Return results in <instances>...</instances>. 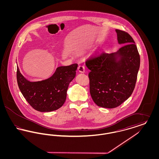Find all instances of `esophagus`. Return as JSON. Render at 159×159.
Wrapping results in <instances>:
<instances>
[{
  "label": "esophagus",
  "mask_w": 159,
  "mask_h": 159,
  "mask_svg": "<svg viewBox=\"0 0 159 159\" xmlns=\"http://www.w3.org/2000/svg\"><path fill=\"white\" fill-rule=\"evenodd\" d=\"M78 71H79V72H80V73H84V67L83 66H82V65H79V66H78Z\"/></svg>",
  "instance_id": "34e87169"
}]
</instances>
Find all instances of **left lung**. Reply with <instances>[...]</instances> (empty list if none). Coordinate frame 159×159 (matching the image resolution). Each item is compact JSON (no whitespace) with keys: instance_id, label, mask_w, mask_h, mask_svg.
I'll use <instances>...</instances> for the list:
<instances>
[{"instance_id":"1","label":"left lung","mask_w":159,"mask_h":159,"mask_svg":"<svg viewBox=\"0 0 159 159\" xmlns=\"http://www.w3.org/2000/svg\"><path fill=\"white\" fill-rule=\"evenodd\" d=\"M122 46L117 52H102L91 57L85 64L89 73V89L94 102L101 107L113 108L121 105L134 90L140 66V57L132 38L116 29Z\"/></svg>"}]
</instances>
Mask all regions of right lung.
Returning <instances> with one entry per match:
<instances>
[{
	"mask_svg": "<svg viewBox=\"0 0 159 159\" xmlns=\"http://www.w3.org/2000/svg\"><path fill=\"white\" fill-rule=\"evenodd\" d=\"M77 64L57 68L51 77L31 82L16 70L19 89L24 97L34 110L40 112L57 110L64 104L67 97L69 83L76 76Z\"/></svg>",
	"mask_w": 159,
	"mask_h": 159,
	"instance_id": "1",
	"label": "right lung"
}]
</instances>
